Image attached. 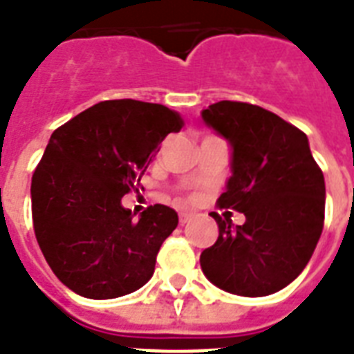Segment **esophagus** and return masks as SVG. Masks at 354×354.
I'll use <instances>...</instances> for the list:
<instances>
[{
	"label": "esophagus",
	"mask_w": 354,
	"mask_h": 354,
	"mask_svg": "<svg viewBox=\"0 0 354 354\" xmlns=\"http://www.w3.org/2000/svg\"><path fill=\"white\" fill-rule=\"evenodd\" d=\"M191 216H193V213H189V211H182V213H180V222H182V224H185V222H189V218H191Z\"/></svg>",
	"instance_id": "1"
}]
</instances>
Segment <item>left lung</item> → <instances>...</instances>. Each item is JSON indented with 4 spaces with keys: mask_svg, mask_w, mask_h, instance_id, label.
<instances>
[{
    "mask_svg": "<svg viewBox=\"0 0 354 354\" xmlns=\"http://www.w3.org/2000/svg\"><path fill=\"white\" fill-rule=\"evenodd\" d=\"M202 119L232 147V176L216 204L246 216L233 226L211 213L218 239L200 255L202 272L230 294L270 296L313 257L324 230V172L307 136L264 108L221 101Z\"/></svg>",
    "mask_w": 354,
    "mask_h": 354,
    "instance_id": "obj_1",
    "label": "left lung"
}]
</instances>
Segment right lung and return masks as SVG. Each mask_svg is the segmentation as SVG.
<instances>
[{"label": "right lung", "instance_id": "obj_1", "mask_svg": "<svg viewBox=\"0 0 354 354\" xmlns=\"http://www.w3.org/2000/svg\"><path fill=\"white\" fill-rule=\"evenodd\" d=\"M182 115L121 99L88 108L51 133L30 183L36 241L58 279L90 299L127 296L152 277L178 213L156 204L136 221L122 207Z\"/></svg>", "mask_w": 354, "mask_h": 354}]
</instances>
